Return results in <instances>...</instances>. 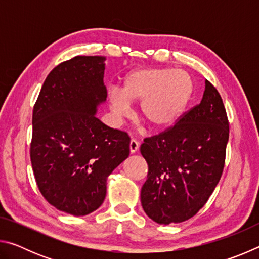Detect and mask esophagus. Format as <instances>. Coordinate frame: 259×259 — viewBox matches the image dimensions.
I'll return each instance as SVG.
<instances>
[{"instance_id":"obj_1","label":"esophagus","mask_w":259,"mask_h":259,"mask_svg":"<svg viewBox=\"0 0 259 259\" xmlns=\"http://www.w3.org/2000/svg\"><path fill=\"white\" fill-rule=\"evenodd\" d=\"M129 147H130V152L131 153H136V152L139 150V142H138L137 139H134L133 138V139L130 140Z\"/></svg>"}]
</instances>
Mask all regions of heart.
I'll use <instances>...</instances> for the list:
<instances>
[{
    "mask_svg": "<svg viewBox=\"0 0 259 259\" xmlns=\"http://www.w3.org/2000/svg\"><path fill=\"white\" fill-rule=\"evenodd\" d=\"M193 93L188 73L171 68H140L124 77L121 91H109V109L116 121L130 112L129 103H140V113L151 128L160 130L181 119Z\"/></svg>",
    "mask_w": 259,
    "mask_h": 259,
    "instance_id": "1",
    "label": "heart"
}]
</instances>
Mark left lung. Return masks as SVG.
<instances>
[{
	"instance_id": "left-lung-1",
	"label": "left lung",
	"mask_w": 259,
	"mask_h": 259,
	"mask_svg": "<svg viewBox=\"0 0 259 259\" xmlns=\"http://www.w3.org/2000/svg\"><path fill=\"white\" fill-rule=\"evenodd\" d=\"M229 135L222 97L207 80L199 105L140 146L148 165L140 200L148 217L157 224L182 223L207 203L224 170Z\"/></svg>"
}]
</instances>
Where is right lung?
<instances>
[{"instance_id":"right-lung-1","label":"right lung","mask_w":259,"mask_h":259,"mask_svg":"<svg viewBox=\"0 0 259 259\" xmlns=\"http://www.w3.org/2000/svg\"><path fill=\"white\" fill-rule=\"evenodd\" d=\"M105 57L76 56L47 76L33 108L30 162L48 202L85 216L106 196V181L129 156L130 137L96 117L106 100Z\"/></svg>"}]
</instances>
